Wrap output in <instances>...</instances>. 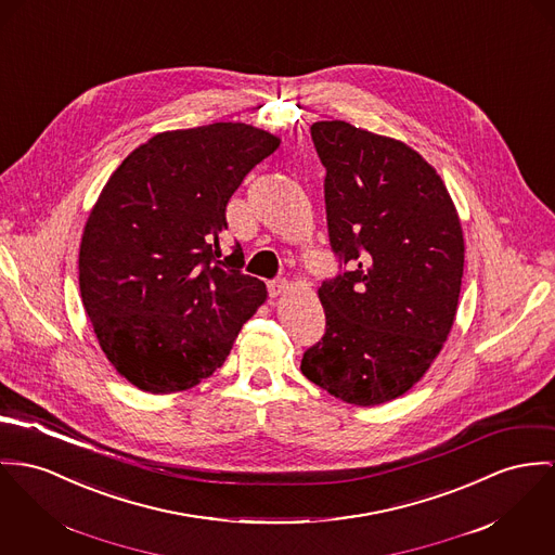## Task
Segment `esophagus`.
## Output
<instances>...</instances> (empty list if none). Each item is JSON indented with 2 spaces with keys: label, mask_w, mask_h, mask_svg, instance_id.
Instances as JSON below:
<instances>
[{
  "label": "esophagus",
  "mask_w": 555,
  "mask_h": 555,
  "mask_svg": "<svg viewBox=\"0 0 555 555\" xmlns=\"http://www.w3.org/2000/svg\"><path fill=\"white\" fill-rule=\"evenodd\" d=\"M287 287H289L287 279H272V281H268V294H270V298H276V296L285 294Z\"/></svg>",
  "instance_id": "34e87169"
}]
</instances>
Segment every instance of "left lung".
I'll return each mask as SVG.
<instances>
[{"label": "left lung", "instance_id": "1", "mask_svg": "<svg viewBox=\"0 0 555 555\" xmlns=\"http://www.w3.org/2000/svg\"><path fill=\"white\" fill-rule=\"evenodd\" d=\"M310 134L338 272L321 283L325 334L301 374L346 403L380 405L423 378L452 330L461 221L441 177L405 143L341 120Z\"/></svg>", "mask_w": 555, "mask_h": 555}]
</instances>
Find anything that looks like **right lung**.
Listing matches in <instances>:
<instances>
[{
  "label": "right lung",
  "instance_id": "add662e5",
  "mask_svg": "<svg viewBox=\"0 0 555 555\" xmlns=\"http://www.w3.org/2000/svg\"><path fill=\"white\" fill-rule=\"evenodd\" d=\"M279 139L241 122L169 130L128 154L86 221L80 292L112 365L147 392L209 378L266 299L225 207Z\"/></svg>",
  "mask_w": 555,
  "mask_h": 555
}]
</instances>
